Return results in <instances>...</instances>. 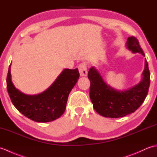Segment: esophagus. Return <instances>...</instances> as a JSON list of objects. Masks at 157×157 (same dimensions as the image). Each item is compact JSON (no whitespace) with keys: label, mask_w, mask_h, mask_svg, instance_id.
Masks as SVG:
<instances>
[{"label":"esophagus","mask_w":157,"mask_h":157,"mask_svg":"<svg viewBox=\"0 0 157 157\" xmlns=\"http://www.w3.org/2000/svg\"><path fill=\"white\" fill-rule=\"evenodd\" d=\"M79 71L81 76H86L88 74L87 65L86 63H81L78 66Z\"/></svg>","instance_id":"esophagus-1"}]
</instances>
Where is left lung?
Returning a JSON list of instances; mask_svg holds the SVG:
<instances>
[{
    "instance_id": "left-lung-1",
    "label": "left lung",
    "mask_w": 157,
    "mask_h": 157,
    "mask_svg": "<svg viewBox=\"0 0 157 157\" xmlns=\"http://www.w3.org/2000/svg\"><path fill=\"white\" fill-rule=\"evenodd\" d=\"M126 46L133 52L145 56L138 40L134 36L128 38ZM142 75L143 79L138 85L128 90L117 91L106 84L97 70L91 67L88 76L90 81V97L95 111L110 118L122 117L135 112L144 102L148 92L151 78L146 59Z\"/></svg>"
}]
</instances>
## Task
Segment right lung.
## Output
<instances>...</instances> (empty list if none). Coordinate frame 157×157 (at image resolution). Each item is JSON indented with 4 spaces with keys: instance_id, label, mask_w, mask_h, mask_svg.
<instances>
[{
    "instance_id": "obj_1",
    "label": "right lung",
    "mask_w": 157,
    "mask_h": 157,
    "mask_svg": "<svg viewBox=\"0 0 157 157\" xmlns=\"http://www.w3.org/2000/svg\"><path fill=\"white\" fill-rule=\"evenodd\" d=\"M78 68L65 69L44 92L27 95L15 88L11 79V65L6 77V88L11 102L26 117L36 122H49L64 113L70 92L79 79Z\"/></svg>"
}]
</instances>
